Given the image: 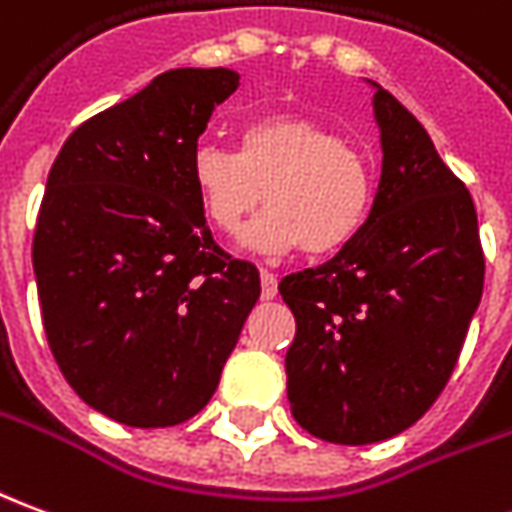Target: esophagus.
<instances>
[{"label": "esophagus", "mask_w": 512, "mask_h": 512, "mask_svg": "<svg viewBox=\"0 0 512 512\" xmlns=\"http://www.w3.org/2000/svg\"><path fill=\"white\" fill-rule=\"evenodd\" d=\"M260 288H263V299H274L277 296V274L271 271H260Z\"/></svg>", "instance_id": "esophagus-1"}]
</instances>
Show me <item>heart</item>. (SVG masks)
<instances>
[{"instance_id": "1", "label": "heart", "mask_w": 512, "mask_h": 512, "mask_svg": "<svg viewBox=\"0 0 512 512\" xmlns=\"http://www.w3.org/2000/svg\"><path fill=\"white\" fill-rule=\"evenodd\" d=\"M191 182L205 219L221 232H235L260 199L266 202L244 232V246L263 255L296 246L310 257L341 252L374 205L371 160L330 127L291 113L244 124L238 152L196 146Z\"/></svg>"}]
</instances>
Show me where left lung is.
I'll list each match as a JSON object with an SVG mask.
<instances>
[{"instance_id": "8db88e82", "label": "left lung", "mask_w": 512, "mask_h": 512, "mask_svg": "<svg viewBox=\"0 0 512 512\" xmlns=\"http://www.w3.org/2000/svg\"><path fill=\"white\" fill-rule=\"evenodd\" d=\"M374 85L382 174L363 230L280 282L296 335L288 402L321 441L363 446L416 424L455 371L485 280L477 210L399 99Z\"/></svg>"}]
</instances>
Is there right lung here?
Returning <instances> with one entry per match:
<instances>
[{
    "label": "right lung",
    "instance_id": "add662e5",
    "mask_svg": "<svg viewBox=\"0 0 512 512\" xmlns=\"http://www.w3.org/2000/svg\"><path fill=\"white\" fill-rule=\"evenodd\" d=\"M232 69H171L80 124L46 180L32 238L44 330L85 405L174 427L219 388L260 296L255 263L221 249L191 157Z\"/></svg>",
    "mask_w": 512,
    "mask_h": 512
}]
</instances>
